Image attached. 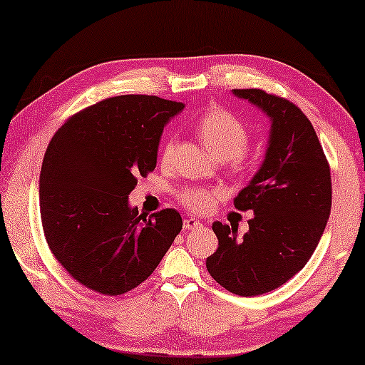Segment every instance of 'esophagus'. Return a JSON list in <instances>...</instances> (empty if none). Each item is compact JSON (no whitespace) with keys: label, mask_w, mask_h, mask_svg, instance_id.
<instances>
[{"label":"esophagus","mask_w":365,"mask_h":365,"mask_svg":"<svg viewBox=\"0 0 365 365\" xmlns=\"http://www.w3.org/2000/svg\"><path fill=\"white\" fill-rule=\"evenodd\" d=\"M202 226H204V225H202L200 222H197V220L195 218H186V220H184V230H197V228H202Z\"/></svg>","instance_id":"34e87169"}]
</instances>
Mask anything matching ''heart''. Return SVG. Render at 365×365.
<instances>
[{
	"label": "heart",
	"mask_w": 365,
	"mask_h": 365,
	"mask_svg": "<svg viewBox=\"0 0 365 365\" xmlns=\"http://www.w3.org/2000/svg\"><path fill=\"white\" fill-rule=\"evenodd\" d=\"M195 130L207 150L213 153L218 160H231L232 163H239L242 160V152L246 150L249 142V133L246 124L232 113L223 108H212L200 118ZM175 139H168L163 143V147H161V161L165 165H170L175 158ZM222 195L223 190L220 187L189 186L179 192V200L189 210L195 213H205L212 210L215 202Z\"/></svg>",
	"instance_id": "heart-1"
}]
</instances>
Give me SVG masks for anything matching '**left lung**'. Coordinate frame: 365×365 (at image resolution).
Masks as SVG:
<instances>
[{
    "label": "left lung",
    "mask_w": 365,
    "mask_h": 365,
    "mask_svg": "<svg viewBox=\"0 0 365 365\" xmlns=\"http://www.w3.org/2000/svg\"><path fill=\"white\" fill-rule=\"evenodd\" d=\"M270 118L264 163L237 194V210H252L249 231L215 222L218 249L207 270L237 296L279 288L312 257L330 218L331 176L319 137L307 116L289 100L260 88H235Z\"/></svg>",
    "instance_id": "1"
}]
</instances>
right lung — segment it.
Segmentation results:
<instances>
[{"mask_svg":"<svg viewBox=\"0 0 365 365\" xmlns=\"http://www.w3.org/2000/svg\"><path fill=\"white\" fill-rule=\"evenodd\" d=\"M182 108L153 95H119L76 113L48 143L40 171L43 232L56 260L88 289H134L181 231L175 208L147 218L129 205V194L137 178L155 170L163 128Z\"/></svg>","mask_w":365,"mask_h":365,"instance_id":"add662e5","label":"right lung"}]
</instances>
